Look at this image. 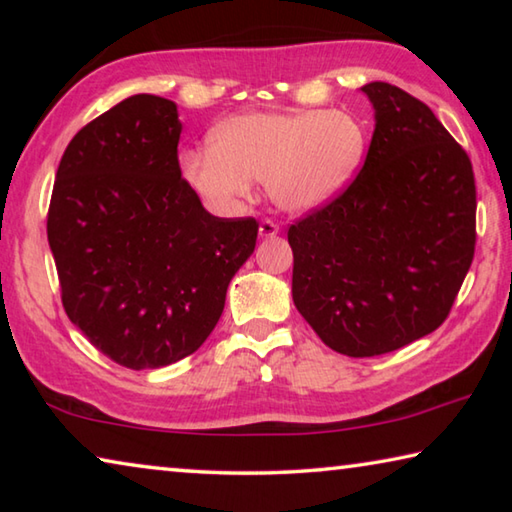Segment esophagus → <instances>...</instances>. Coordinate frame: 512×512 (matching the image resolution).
I'll return each instance as SVG.
<instances>
[{"label": "esophagus", "instance_id": "obj_1", "mask_svg": "<svg viewBox=\"0 0 512 512\" xmlns=\"http://www.w3.org/2000/svg\"><path fill=\"white\" fill-rule=\"evenodd\" d=\"M280 232V225H277L273 219H264L259 223V237H275Z\"/></svg>", "mask_w": 512, "mask_h": 512}]
</instances>
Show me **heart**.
<instances>
[{
  "mask_svg": "<svg viewBox=\"0 0 512 512\" xmlns=\"http://www.w3.org/2000/svg\"><path fill=\"white\" fill-rule=\"evenodd\" d=\"M366 153V131L348 110L248 112L219 126L210 149L189 151L183 173L216 207L250 194L266 180L275 205L309 212L343 192Z\"/></svg>",
  "mask_w": 512,
  "mask_h": 512,
  "instance_id": "obj_1",
  "label": "heart"
}]
</instances>
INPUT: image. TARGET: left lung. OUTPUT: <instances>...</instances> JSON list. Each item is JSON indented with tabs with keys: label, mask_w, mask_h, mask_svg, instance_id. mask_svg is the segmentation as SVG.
I'll use <instances>...</instances> for the list:
<instances>
[{
	"label": "left lung",
	"mask_w": 512,
	"mask_h": 512,
	"mask_svg": "<svg viewBox=\"0 0 512 512\" xmlns=\"http://www.w3.org/2000/svg\"><path fill=\"white\" fill-rule=\"evenodd\" d=\"M375 133L357 178L289 225L293 302L327 348L377 357L445 323L476 246L470 155L427 103L361 88Z\"/></svg>",
	"instance_id": "1"
}]
</instances>
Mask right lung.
Masks as SVG:
<instances>
[{
  "label": "right lung",
  "instance_id": "obj_1",
  "mask_svg": "<svg viewBox=\"0 0 512 512\" xmlns=\"http://www.w3.org/2000/svg\"><path fill=\"white\" fill-rule=\"evenodd\" d=\"M180 131L176 103L133 94L72 137L49 201L65 314L131 370L201 348L257 241L253 216L205 212L180 171Z\"/></svg>",
  "mask_w": 512,
  "mask_h": 512
}]
</instances>
